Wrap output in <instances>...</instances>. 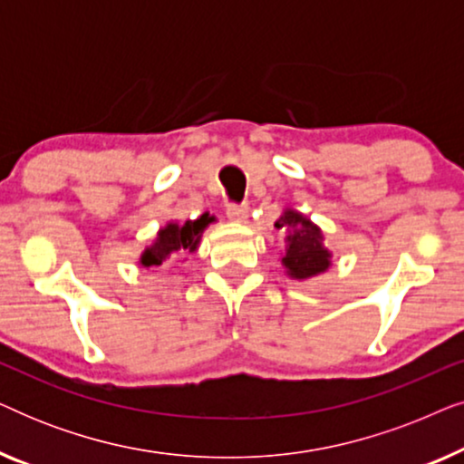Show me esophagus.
I'll return each mask as SVG.
<instances>
[{"instance_id": "esophagus-1", "label": "esophagus", "mask_w": 464, "mask_h": 464, "mask_svg": "<svg viewBox=\"0 0 464 464\" xmlns=\"http://www.w3.org/2000/svg\"><path fill=\"white\" fill-rule=\"evenodd\" d=\"M226 215L230 221H237V224H245L246 218H249V207L246 205H227Z\"/></svg>"}]
</instances>
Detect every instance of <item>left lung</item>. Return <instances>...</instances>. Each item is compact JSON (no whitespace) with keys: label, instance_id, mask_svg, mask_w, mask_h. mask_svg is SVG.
Returning <instances> with one entry per match:
<instances>
[{"label":"left lung","instance_id":"1","mask_svg":"<svg viewBox=\"0 0 464 464\" xmlns=\"http://www.w3.org/2000/svg\"><path fill=\"white\" fill-rule=\"evenodd\" d=\"M275 227L287 232L285 237V272L295 281L316 276L332 266V253L323 245V232L308 218L294 208H285Z\"/></svg>","mask_w":464,"mask_h":464}]
</instances>
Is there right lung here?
<instances>
[{
    "mask_svg": "<svg viewBox=\"0 0 464 464\" xmlns=\"http://www.w3.org/2000/svg\"><path fill=\"white\" fill-rule=\"evenodd\" d=\"M215 221V218L205 213L198 219H188L179 224V221H169L167 226L158 230V237L148 249L141 253L139 264L143 268H151V266H160L164 259L170 256H183V253H194L198 249L200 237L205 227Z\"/></svg>",
    "mask_w": 464,
    "mask_h": 464,
    "instance_id": "1",
    "label": "right lung"
}]
</instances>
